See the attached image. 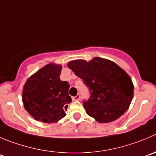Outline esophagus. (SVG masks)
<instances>
[{
	"mask_svg": "<svg viewBox=\"0 0 156 156\" xmlns=\"http://www.w3.org/2000/svg\"><path fill=\"white\" fill-rule=\"evenodd\" d=\"M73 100H79V99H80V95L77 94L76 96L73 97Z\"/></svg>",
	"mask_w": 156,
	"mask_h": 156,
	"instance_id": "1",
	"label": "esophagus"
}]
</instances>
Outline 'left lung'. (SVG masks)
<instances>
[{"label": "left lung", "instance_id": "8db88e82", "mask_svg": "<svg viewBox=\"0 0 156 156\" xmlns=\"http://www.w3.org/2000/svg\"><path fill=\"white\" fill-rule=\"evenodd\" d=\"M67 66L90 90V97L83 102V107L98 122L115 121L129 109L134 87L129 76L116 63L95 57L89 62L73 60Z\"/></svg>", "mask_w": 156, "mask_h": 156}]
</instances>
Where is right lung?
Here are the masks:
<instances>
[{
  "mask_svg": "<svg viewBox=\"0 0 156 156\" xmlns=\"http://www.w3.org/2000/svg\"><path fill=\"white\" fill-rule=\"evenodd\" d=\"M62 66L49 63L28 78L22 92L25 109L37 121L57 122L66 115L65 111L72 99L69 85L61 81Z\"/></svg>",
  "mask_w": 156,
  "mask_h": 156,
  "instance_id": "1",
  "label": "right lung"
}]
</instances>
